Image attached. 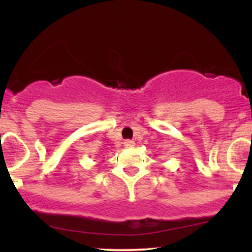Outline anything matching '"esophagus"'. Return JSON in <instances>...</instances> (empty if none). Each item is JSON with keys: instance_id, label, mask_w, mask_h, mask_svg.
Listing matches in <instances>:
<instances>
[{"instance_id": "1", "label": "esophagus", "mask_w": 252, "mask_h": 252, "mask_svg": "<svg viewBox=\"0 0 252 252\" xmlns=\"http://www.w3.org/2000/svg\"><path fill=\"white\" fill-rule=\"evenodd\" d=\"M124 146H126V148H131V147L135 146V142L131 140H126L124 141Z\"/></svg>"}]
</instances>
